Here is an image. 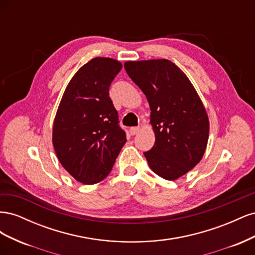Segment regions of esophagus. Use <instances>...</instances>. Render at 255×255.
<instances>
[{
	"mask_svg": "<svg viewBox=\"0 0 255 255\" xmlns=\"http://www.w3.org/2000/svg\"><path fill=\"white\" fill-rule=\"evenodd\" d=\"M139 128L138 127H134V128H129V133H130V135H136L138 132H139Z\"/></svg>",
	"mask_w": 255,
	"mask_h": 255,
	"instance_id": "esophagus-1",
	"label": "esophagus"
}]
</instances>
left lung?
Returning <instances> with one entry per match:
<instances>
[{
    "label": "left lung",
    "mask_w": 255,
    "mask_h": 255,
    "mask_svg": "<svg viewBox=\"0 0 255 255\" xmlns=\"http://www.w3.org/2000/svg\"><path fill=\"white\" fill-rule=\"evenodd\" d=\"M125 69L148 100L155 142L144 156L153 172L174 181L201 160L210 122L185 73L168 59L127 61Z\"/></svg>",
    "instance_id": "1"
}]
</instances>
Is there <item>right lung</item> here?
<instances>
[{
    "instance_id": "right-lung-1",
    "label": "right lung",
    "mask_w": 255,
    "mask_h": 255,
    "mask_svg": "<svg viewBox=\"0 0 255 255\" xmlns=\"http://www.w3.org/2000/svg\"><path fill=\"white\" fill-rule=\"evenodd\" d=\"M121 68L113 58L89 60L68 84L54 119L52 140L57 158L83 184L104 180L127 142L109 92Z\"/></svg>"
}]
</instances>
